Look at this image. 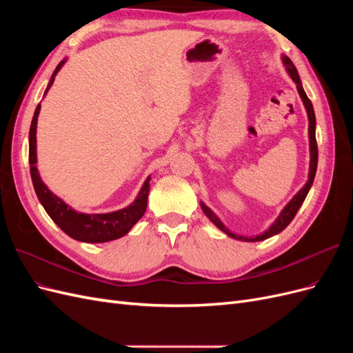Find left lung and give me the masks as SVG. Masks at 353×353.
<instances>
[{
	"mask_svg": "<svg viewBox=\"0 0 353 353\" xmlns=\"http://www.w3.org/2000/svg\"><path fill=\"white\" fill-rule=\"evenodd\" d=\"M283 61H284V66H285L288 74H290L292 79H293V81L296 82V85H297V91H299V94H301V99H302V101H303V104H305V108H306V112H307V119H309V147H311V165H309V179H307V183L305 184V187H303L301 191H299V193L290 200V203H288V205L283 209L281 215H280L279 218H276V221L270 227V230H266L263 234H259V236H256V237H241V236H239V234L231 232V231L218 219V216L215 215V213H213L208 206H205V205H203V203H201L203 212L206 213V216H208L213 223H215V225H216L219 230H222L223 232H225L227 236H230V237H232V239L241 240V241H261V240L270 239V237L275 236V234L281 232V231L288 225V223H290V222L293 221V218L296 216V213H297L299 208L302 206V203L305 201V199H306V196H307V191H309V188H311V185H312V183H314L315 172H316V165H318V145H316V138H315V123H316V122H315V113H314L312 103H311V100L307 99V95H306V92H305V90H303V87H302L301 78H299V73H297L296 66L293 65V61H292L290 59H288V57H285V56L283 57Z\"/></svg>",
	"mask_w": 353,
	"mask_h": 353,
	"instance_id": "obj_1",
	"label": "left lung"
}]
</instances>
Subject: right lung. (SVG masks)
Masks as SVG:
<instances>
[{
    "instance_id": "right-lung-1",
    "label": "right lung",
    "mask_w": 353,
    "mask_h": 353,
    "mask_svg": "<svg viewBox=\"0 0 353 353\" xmlns=\"http://www.w3.org/2000/svg\"><path fill=\"white\" fill-rule=\"evenodd\" d=\"M63 60L59 63L54 73H52L51 81L44 94L50 90V87L54 82V77L60 68L63 66ZM41 110V104L37 105L34 117H32L30 131H29V165H30V176L32 183H34L35 193L44 206L46 212L50 218L54 221L57 225L65 231L69 237L83 241V243H104L112 241L116 239L123 237L125 234L130 231L135 223L140 221L147 209V196L148 190H150V176L145 179L143 188L138 193L137 200L125 209L116 210L112 213H94V215H87V213L74 212L69 208L65 201L60 200L47 188V185L42 183L41 176L37 169V122L38 114Z\"/></svg>"
}]
</instances>
